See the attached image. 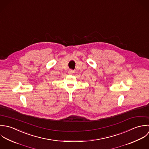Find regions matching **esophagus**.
<instances>
[{
    "mask_svg": "<svg viewBox=\"0 0 149 149\" xmlns=\"http://www.w3.org/2000/svg\"><path fill=\"white\" fill-rule=\"evenodd\" d=\"M74 72V71L73 70H70V71H68V73H69V74H73Z\"/></svg>",
    "mask_w": 149,
    "mask_h": 149,
    "instance_id": "obj_1",
    "label": "esophagus"
}]
</instances>
